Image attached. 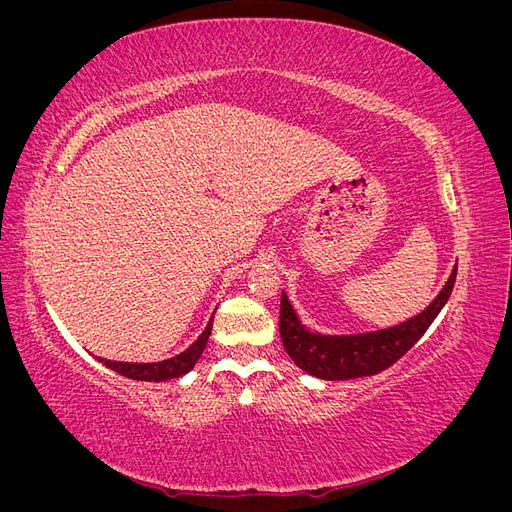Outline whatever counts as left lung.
<instances>
[{
    "instance_id": "8db88e82",
    "label": "left lung",
    "mask_w": 512,
    "mask_h": 512,
    "mask_svg": "<svg viewBox=\"0 0 512 512\" xmlns=\"http://www.w3.org/2000/svg\"><path fill=\"white\" fill-rule=\"evenodd\" d=\"M455 277L457 267L453 269L438 297L418 316L391 329L359 335H320L307 331L299 316L294 314L288 297L282 292L280 335L284 348L290 354V359L301 369L322 380H350L374 376L378 371L399 361L423 337L429 324L436 320L440 309L444 307L448 297H451Z\"/></svg>"
}]
</instances>
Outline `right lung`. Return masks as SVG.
<instances>
[{
	"mask_svg": "<svg viewBox=\"0 0 512 512\" xmlns=\"http://www.w3.org/2000/svg\"><path fill=\"white\" fill-rule=\"evenodd\" d=\"M211 322H213V318L209 320L207 329L200 333L196 342L188 350H183L181 354L173 356V359H166L160 363H119V361H108V359H100V361L108 369H113V371H117V374L132 378V380L162 382V380H170V378H179L183 374H188V371L200 359V354H203V350L207 346V339L211 335Z\"/></svg>",
	"mask_w": 512,
	"mask_h": 512,
	"instance_id": "1",
	"label": "right lung"
}]
</instances>
